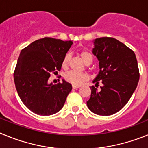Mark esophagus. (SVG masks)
Wrapping results in <instances>:
<instances>
[{
  "label": "esophagus",
  "instance_id": "obj_1",
  "mask_svg": "<svg viewBox=\"0 0 148 148\" xmlns=\"http://www.w3.org/2000/svg\"><path fill=\"white\" fill-rule=\"evenodd\" d=\"M80 86L79 85H73V89H77V88H79Z\"/></svg>",
  "mask_w": 148,
  "mask_h": 148
}]
</instances>
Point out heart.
I'll return each instance as SVG.
<instances>
[{
	"instance_id": "heart-1",
	"label": "heart",
	"mask_w": 148,
	"mask_h": 148,
	"mask_svg": "<svg viewBox=\"0 0 148 148\" xmlns=\"http://www.w3.org/2000/svg\"><path fill=\"white\" fill-rule=\"evenodd\" d=\"M80 56L82 59L86 64H91L92 61V55L87 50H82L80 52ZM70 60L69 55H66L62 61L63 67H66L68 65V62ZM88 78V75L86 73H77L74 71H70L66 73L64 75V79L69 83L72 84L73 85H81L84 82H85Z\"/></svg>"
}]
</instances>
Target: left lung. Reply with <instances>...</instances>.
Returning a JSON list of instances; mask_svg holds the SVG:
<instances>
[{
	"instance_id": "obj_1",
	"label": "left lung",
	"mask_w": 148,
	"mask_h": 148,
	"mask_svg": "<svg viewBox=\"0 0 148 148\" xmlns=\"http://www.w3.org/2000/svg\"><path fill=\"white\" fill-rule=\"evenodd\" d=\"M92 53L99 60V73L93 80L101 90L90 87L91 95L87 101L92 113L110 116L117 113L130 100L139 80L136 55L125 44L113 38L94 40Z\"/></svg>"
}]
</instances>
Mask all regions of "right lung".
Instances as JSON below:
<instances>
[{"mask_svg":"<svg viewBox=\"0 0 148 148\" xmlns=\"http://www.w3.org/2000/svg\"><path fill=\"white\" fill-rule=\"evenodd\" d=\"M73 41L44 38L21 50L14 72L17 92L29 110L40 116L58 113L72 90L71 84L48 83L50 73H58Z\"/></svg>","mask_w":148,"mask_h":148,"instance_id":"right-lung-1","label":"right lung"}]
</instances>
